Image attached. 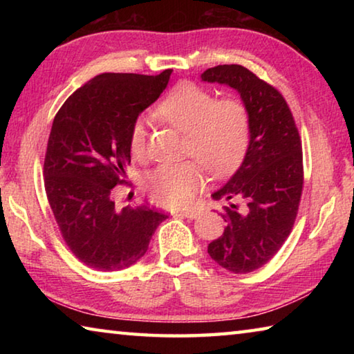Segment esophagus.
<instances>
[{"instance_id": "34e87169", "label": "esophagus", "mask_w": 354, "mask_h": 354, "mask_svg": "<svg viewBox=\"0 0 354 354\" xmlns=\"http://www.w3.org/2000/svg\"><path fill=\"white\" fill-rule=\"evenodd\" d=\"M200 209H187V211H179L176 212L178 217H185V218H190V220H195L200 217Z\"/></svg>"}]
</instances>
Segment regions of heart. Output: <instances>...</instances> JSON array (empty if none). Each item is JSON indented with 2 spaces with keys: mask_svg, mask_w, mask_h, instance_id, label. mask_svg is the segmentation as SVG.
Masks as SVG:
<instances>
[{
  "mask_svg": "<svg viewBox=\"0 0 354 354\" xmlns=\"http://www.w3.org/2000/svg\"><path fill=\"white\" fill-rule=\"evenodd\" d=\"M159 115L187 136L185 153L194 154L214 176L234 171L248 151L251 120L239 98H220L194 82H181L158 106ZM147 120L137 117L129 131L134 158L145 153ZM205 184V167L187 159L160 164L143 178V189L156 205L183 207L194 201Z\"/></svg>",
  "mask_w": 354,
  "mask_h": 354,
  "instance_id": "1",
  "label": "heart"
}]
</instances>
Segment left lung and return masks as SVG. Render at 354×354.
<instances>
[{
    "instance_id": "1",
    "label": "left lung",
    "mask_w": 354,
    "mask_h": 354,
    "mask_svg": "<svg viewBox=\"0 0 354 354\" xmlns=\"http://www.w3.org/2000/svg\"><path fill=\"white\" fill-rule=\"evenodd\" d=\"M203 81L226 84L248 107L251 139L234 176L212 194L239 200L225 206L223 236L209 243L212 259L232 273L261 268L283 247L295 223L303 192V149L295 120L278 88L242 65H217Z\"/></svg>"
}]
</instances>
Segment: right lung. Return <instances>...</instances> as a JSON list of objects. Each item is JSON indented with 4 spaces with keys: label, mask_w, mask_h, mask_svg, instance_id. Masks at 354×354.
I'll list each match as a JSON object with an SVG mask.
<instances>
[{
    "label": "right lung",
    "mask_w": 354,
    "mask_h": 354,
    "mask_svg": "<svg viewBox=\"0 0 354 354\" xmlns=\"http://www.w3.org/2000/svg\"><path fill=\"white\" fill-rule=\"evenodd\" d=\"M171 71L95 76L70 95L53 122L44 164L48 203L71 253L95 270L133 266L167 218L147 206L118 209L112 190L127 184L133 122L164 92Z\"/></svg>",
    "instance_id": "obj_1"
}]
</instances>
